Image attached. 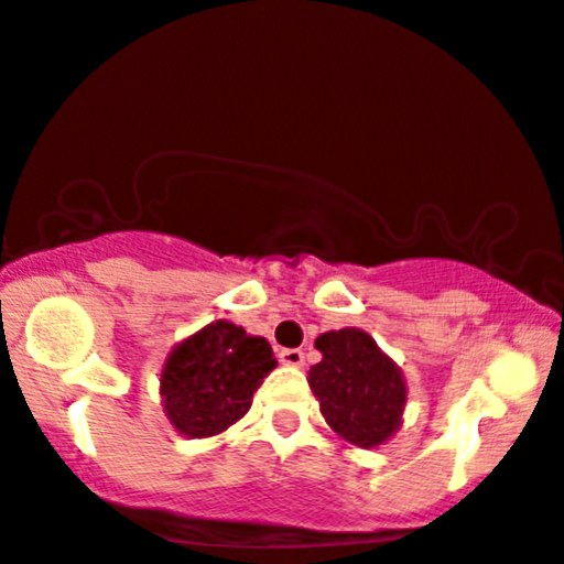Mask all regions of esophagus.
I'll list each match as a JSON object with an SVG mask.
<instances>
[{"instance_id": "obj_1", "label": "esophagus", "mask_w": 564, "mask_h": 564, "mask_svg": "<svg viewBox=\"0 0 564 564\" xmlns=\"http://www.w3.org/2000/svg\"><path fill=\"white\" fill-rule=\"evenodd\" d=\"M279 360L289 368H301L304 365V352L296 350V347H285V350L279 352Z\"/></svg>"}]
</instances>
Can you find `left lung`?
Returning <instances> with one entry per match:
<instances>
[{
	"instance_id": "obj_1",
	"label": "left lung",
	"mask_w": 564,
	"mask_h": 564,
	"mask_svg": "<svg viewBox=\"0 0 564 564\" xmlns=\"http://www.w3.org/2000/svg\"><path fill=\"white\" fill-rule=\"evenodd\" d=\"M314 345L322 362L308 370V386L327 424L358 447L383 444L399 430L406 403L401 370L362 329L327 332Z\"/></svg>"
}]
</instances>
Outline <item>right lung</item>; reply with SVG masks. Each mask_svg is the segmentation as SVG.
<instances>
[{"instance_id": "1", "label": "right lung", "mask_w": 564, "mask_h": 564, "mask_svg": "<svg viewBox=\"0 0 564 564\" xmlns=\"http://www.w3.org/2000/svg\"><path fill=\"white\" fill-rule=\"evenodd\" d=\"M273 368L268 339L225 319L206 324L169 355L161 378L165 414L186 437L225 432L248 414L252 393Z\"/></svg>"}]
</instances>
